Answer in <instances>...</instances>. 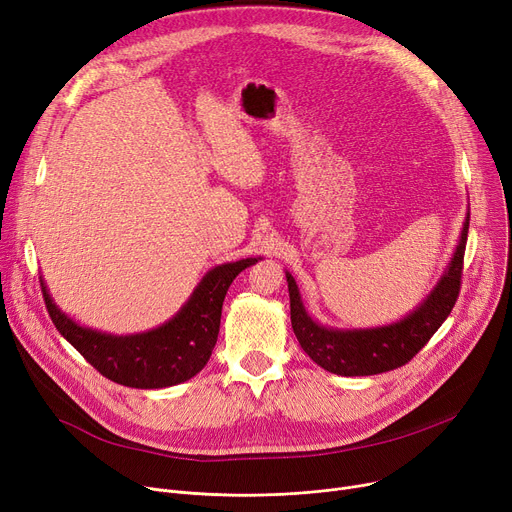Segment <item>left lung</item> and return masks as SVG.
<instances>
[{
	"mask_svg": "<svg viewBox=\"0 0 512 512\" xmlns=\"http://www.w3.org/2000/svg\"><path fill=\"white\" fill-rule=\"evenodd\" d=\"M469 232V211L461 228L459 242L444 267L436 286L423 301L417 303L405 317L392 324L373 328H334L319 324L309 315L301 292L292 274L286 272L290 294V321L303 351L330 373L346 375H375L409 363L427 344L444 319L450 315L461 290L463 257Z\"/></svg>",
	"mask_w": 512,
	"mask_h": 512,
	"instance_id": "obj_1",
	"label": "left lung"
}]
</instances>
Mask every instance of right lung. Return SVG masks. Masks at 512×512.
I'll return each instance as SVG.
<instances>
[{
	"label": "right lung",
	"instance_id": "add662e5",
	"mask_svg": "<svg viewBox=\"0 0 512 512\" xmlns=\"http://www.w3.org/2000/svg\"><path fill=\"white\" fill-rule=\"evenodd\" d=\"M259 259L247 257L211 267L168 321L137 334L80 326L56 305L43 278L41 288L53 326L101 375L128 388L155 390L191 380L207 365L218 342L226 292L232 280Z\"/></svg>",
	"mask_w": 512,
	"mask_h": 512
}]
</instances>
